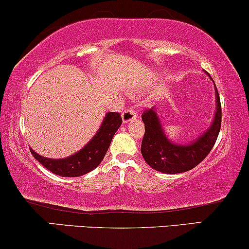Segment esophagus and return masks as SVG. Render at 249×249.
<instances>
[{"mask_svg":"<svg viewBox=\"0 0 249 249\" xmlns=\"http://www.w3.org/2000/svg\"><path fill=\"white\" fill-rule=\"evenodd\" d=\"M134 119H136V112L134 110V107H130V108L125 109L124 112L122 113V121H124V124L133 121Z\"/></svg>","mask_w":249,"mask_h":249,"instance_id":"obj_1","label":"esophagus"}]
</instances>
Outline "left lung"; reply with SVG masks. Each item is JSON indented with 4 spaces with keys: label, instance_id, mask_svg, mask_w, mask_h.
Listing matches in <instances>:
<instances>
[{
    "label": "left lung",
    "instance_id": "8db88e82",
    "mask_svg": "<svg viewBox=\"0 0 249 249\" xmlns=\"http://www.w3.org/2000/svg\"><path fill=\"white\" fill-rule=\"evenodd\" d=\"M205 73L208 75V72ZM208 76L210 77V75ZM213 85L216 93V112L213 122L203 134L188 144L173 143L168 140L162 129L156 107L144 110L142 120L145 124V133L141 145V152L150 167L166 174L182 173L197 166L209 155L216 143L222 124L219 94L214 83Z\"/></svg>",
    "mask_w": 249,
    "mask_h": 249
}]
</instances>
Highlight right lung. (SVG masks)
Masks as SVG:
<instances>
[{
    "label": "right lung",
    "mask_w": 249,
    "mask_h": 249,
    "mask_svg": "<svg viewBox=\"0 0 249 249\" xmlns=\"http://www.w3.org/2000/svg\"><path fill=\"white\" fill-rule=\"evenodd\" d=\"M122 124V118L120 113L108 112L103 120L100 128L85 144L83 148L70 157L62 159L46 158L36 153L30 148L32 156L40 164L44 165L48 171L53 172L60 177H81L94 170L105 157L113 136L118 131Z\"/></svg>",
    "instance_id": "obj_1"
}]
</instances>
